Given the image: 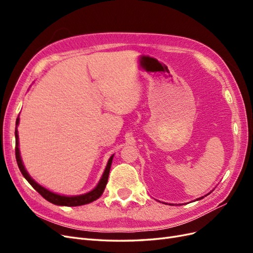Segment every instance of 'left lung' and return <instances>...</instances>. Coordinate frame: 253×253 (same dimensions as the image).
Returning a JSON list of instances; mask_svg holds the SVG:
<instances>
[{
	"instance_id": "left-lung-1",
	"label": "left lung",
	"mask_w": 253,
	"mask_h": 253,
	"mask_svg": "<svg viewBox=\"0 0 253 253\" xmlns=\"http://www.w3.org/2000/svg\"><path fill=\"white\" fill-rule=\"evenodd\" d=\"M208 195V194H207ZM207 195H205V196H207ZM202 198H204V196H202V197H200V198H197V201H200V200H202Z\"/></svg>"
}]
</instances>
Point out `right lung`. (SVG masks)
I'll list each match as a JSON object with an SVG mask.
<instances>
[{"mask_svg":"<svg viewBox=\"0 0 253 253\" xmlns=\"http://www.w3.org/2000/svg\"><path fill=\"white\" fill-rule=\"evenodd\" d=\"M19 121L20 118H17L16 121V126L18 127L19 126ZM16 127V131H14V135H16V159L18 163V167L22 173V175L24 176L25 179L32 185V187L39 192L45 200L48 201L49 203L57 205V206H66V207H76V206H82V205H86L89 204L91 202H94L96 200H98L103 193V191L105 189L106 183H108V178H109V174H110V170H111V166L113 163V158L114 155H112L109 159L108 165L105 167V170L101 176L100 180H99L98 185L87 193H84L81 195H74V196H66V195H60L58 193L51 192L48 189L42 187L41 185H39L32 176L28 174V172L26 171L24 165H23L22 158H21V154H20V149H19V135H18V128Z\"/></svg>","mask_w":253,"mask_h":253,"instance_id":"1","label":"right lung"}]
</instances>
